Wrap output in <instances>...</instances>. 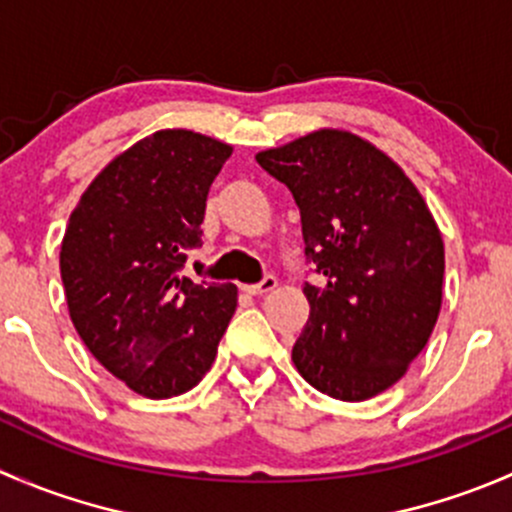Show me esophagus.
Returning a JSON list of instances; mask_svg holds the SVG:
<instances>
[{
    "instance_id": "esophagus-1",
    "label": "esophagus",
    "mask_w": 512,
    "mask_h": 512,
    "mask_svg": "<svg viewBox=\"0 0 512 512\" xmlns=\"http://www.w3.org/2000/svg\"><path fill=\"white\" fill-rule=\"evenodd\" d=\"M275 287H277V277L267 275L265 280L257 282V285H247L245 292H250V294H267V292H272V289H275Z\"/></svg>"
}]
</instances>
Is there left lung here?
Instances as JSON below:
<instances>
[{
  "mask_svg": "<svg viewBox=\"0 0 512 512\" xmlns=\"http://www.w3.org/2000/svg\"><path fill=\"white\" fill-rule=\"evenodd\" d=\"M302 215L309 319L292 347L304 381L342 401L394 386L436 327L443 240L404 170L337 128L257 153Z\"/></svg>",
  "mask_w": 512,
  "mask_h": 512,
  "instance_id": "8db88e82",
  "label": "left lung"
}]
</instances>
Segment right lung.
<instances>
[{"label": "right lung", "mask_w": 512, "mask_h": 512, "mask_svg": "<svg viewBox=\"0 0 512 512\" xmlns=\"http://www.w3.org/2000/svg\"><path fill=\"white\" fill-rule=\"evenodd\" d=\"M230 153L203 133L156 131L96 175L66 225L59 265L71 322L89 352L146 399L198 386L235 314V285L180 275Z\"/></svg>", "instance_id": "1"}]
</instances>
